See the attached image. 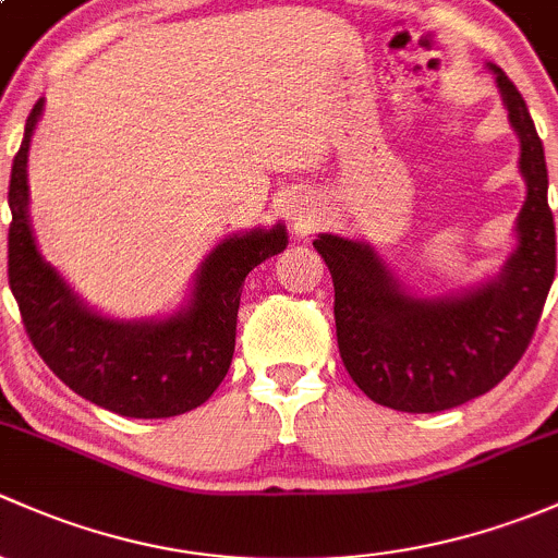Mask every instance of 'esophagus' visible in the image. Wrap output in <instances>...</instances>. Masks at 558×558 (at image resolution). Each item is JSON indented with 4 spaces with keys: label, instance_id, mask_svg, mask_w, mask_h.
Returning <instances> with one entry per match:
<instances>
[{
    "label": "esophagus",
    "instance_id": "34e87169",
    "mask_svg": "<svg viewBox=\"0 0 558 558\" xmlns=\"http://www.w3.org/2000/svg\"><path fill=\"white\" fill-rule=\"evenodd\" d=\"M312 209L306 204H295L290 206V220L295 226V231H308L312 228Z\"/></svg>",
    "mask_w": 558,
    "mask_h": 558
}]
</instances>
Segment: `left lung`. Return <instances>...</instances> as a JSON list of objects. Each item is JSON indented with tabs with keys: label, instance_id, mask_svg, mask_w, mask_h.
<instances>
[{
	"label": "left lung",
	"instance_id": "1",
	"mask_svg": "<svg viewBox=\"0 0 558 558\" xmlns=\"http://www.w3.org/2000/svg\"><path fill=\"white\" fill-rule=\"evenodd\" d=\"M492 69L521 140L526 180L519 246L497 279L462 298L416 301L398 290L367 246L327 233L314 241L336 290L343 367L373 403L395 411H449L497 387L524 357L554 284L556 228L543 142L519 88Z\"/></svg>",
	"mask_w": 558,
	"mask_h": 558
}]
</instances>
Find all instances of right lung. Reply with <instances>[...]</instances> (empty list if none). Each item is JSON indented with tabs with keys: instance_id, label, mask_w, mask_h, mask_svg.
I'll use <instances>...</instances> for the list:
<instances>
[{
	"instance_id": "add662e5",
	"label": "right lung",
	"mask_w": 558,
	"mask_h": 558,
	"mask_svg": "<svg viewBox=\"0 0 558 558\" xmlns=\"http://www.w3.org/2000/svg\"><path fill=\"white\" fill-rule=\"evenodd\" d=\"M43 101L26 120L10 171L8 279L23 327L45 365L90 403L131 418L193 411L226 378L236 347L246 274L287 246L284 228L233 236L206 257L191 308L166 322H112L88 312L39 257L26 215V153Z\"/></svg>"
}]
</instances>
